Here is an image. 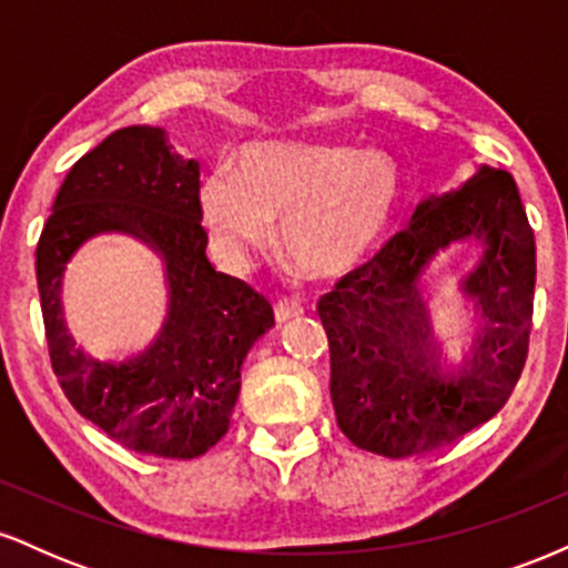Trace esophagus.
Here are the masks:
<instances>
[{"instance_id":"34e87169","label":"esophagus","mask_w":568,"mask_h":568,"mask_svg":"<svg viewBox=\"0 0 568 568\" xmlns=\"http://www.w3.org/2000/svg\"><path fill=\"white\" fill-rule=\"evenodd\" d=\"M302 306H298L296 302H288V298H283V302L275 304V321L277 323H288L293 321V317L302 315Z\"/></svg>"}]
</instances>
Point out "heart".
Instances as JSON below:
<instances>
[{"instance_id": "heart-1", "label": "heart", "mask_w": 568, "mask_h": 568, "mask_svg": "<svg viewBox=\"0 0 568 568\" xmlns=\"http://www.w3.org/2000/svg\"><path fill=\"white\" fill-rule=\"evenodd\" d=\"M400 175L384 158L352 146L264 141L245 146L230 173L200 192L202 224L230 258L266 247L280 226L285 258L310 277H342L393 224Z\"/></svg>"}]
</instances>
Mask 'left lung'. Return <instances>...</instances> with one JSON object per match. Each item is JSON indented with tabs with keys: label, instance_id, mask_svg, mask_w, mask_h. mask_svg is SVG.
I'll return each mask as SVG.
<instances>
[{
	"label": "left lung",
	"instance_id": "1",
	"mask_svg": "<svg viewBox=\"0 0 568 568\" xmlns=\"http://www.w3.org/2000/svg\"><path fill=\"white\" fill-rule=\"evenodd\" d=\"M478 239L460 290L479 315L471 349L434 338L420 275L440 250ZM537 245L513 175L480 165L459 189L419 202L410 224L317 302L342 433L371 454L452 446L505 406L529 352Z\"/></svg>",
	"mask_w": 568,
	"mask_h": 568
}]
</instances>
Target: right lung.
Masks as SVG:
<instances>
[{
    "label": "right lung",
    "mask_w": 568,
    "mask_h": 568,
    "mask_svg": "<svg viewBox=\"0 0 568 568\" xmlns=\"http://www.w3.org/2000/svg\"><path fill=\"white\" fill-rule=\"evenodd\" d=\"M200 162L162 128L130 125L71 165L37 245V285L53 371L84 419L139 454L194 459L230 429L247 349L275 325L262 293L213 270L200 226ZM141 239L166 264L169 315L125 362L90 356L62 321L70 256L95 233Z\"/></svg>",
    "instance_id": "right-lung-1"
}]
</instances>
